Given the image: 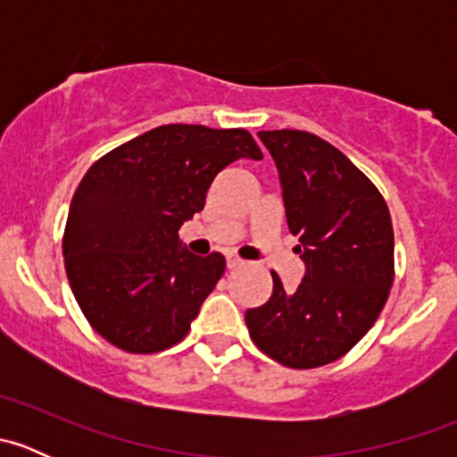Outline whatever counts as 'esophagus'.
I'll return each mask as SVG.
<instances>
[{"label":"esophagus","instance_id":"1","mask_svg":"<svg viewBox=\"0 0 457 457\" xmlns=\"http://www.w3.org/2000/svg\"><path fill=\"white\" fill-rule=\"evenodd\" d=\"M245 265L243 258H238L237 254H228V270H238V267Z\"/></svg>","mask_w":457,"mask_h":457}]
</instances>
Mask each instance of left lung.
I'll list each match as a JSON object with an SVG mask.
<instances>
[{"label":"left lung","mask_w":457,"mask_h":457,"mask_svg":"<svg viewBox=\"0 0 457 457\" xmlns=\"http://www.w3.org/2000/svg\"><path fill=\"white\" fill-rule=\"evenodd\" d=\"M274 156L287 228L305 261L296 292L274 289L245 312L252 340L271 361L314 370L343 358L380 316L394 283L389 207L331 143L303 130L258 132Z\"/></svg>","instance_id":"obj_1"}]
</instances>
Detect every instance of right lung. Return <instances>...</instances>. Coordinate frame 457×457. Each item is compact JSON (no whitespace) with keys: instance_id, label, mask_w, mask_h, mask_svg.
Instances as JSON below:
<instances>
[{"instance_id":"1","label":"right lung","mask_w":457,"mask_h":457,"mask_svg":"<svg viewBox=\"0 0 457 457\" xmlns=\"http://www.w3.org/2000/svg\"><path fill=\"white\" fill-rule=\"evenodd\" d=\"M237 159H262L247 130L170 123L110 150L81 179L63 262L87 322L114 347L156 353L187 336L225 258L190 254L179 228Z\"/></svg>"}]
</instances>
